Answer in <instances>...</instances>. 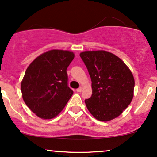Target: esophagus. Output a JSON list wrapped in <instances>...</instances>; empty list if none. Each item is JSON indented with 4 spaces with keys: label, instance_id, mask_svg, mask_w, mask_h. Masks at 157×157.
I'll return each mask as SVG.
<instances>
[{
    "label": "esophagus",
    "instance_id": "esophagus-1",
    "mask_svg": "<svg viewBox=\"0 0 157 157\" xmlns=\"http://www.w3.org/2000/svg\"><path fill=\"white\" fill-rule=\"evenodd\" d=\"M82 91V87L81 86V87L78 88V89H76V92H78V93H80V92Z\"/></svg>",
    "mask_w": 157,
    "mask_h": 157
}]
</instances>
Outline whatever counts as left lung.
Returning a JSON list of instances; mask_svg holds the SVG:
<instances>
[{
  "label": "left lung",
  "mask_w": 157,
  "mask_h": 157,
  "mask_svg": "<svg viewBox=\"0 0 157 157\" xmlns=\"http://www.w3.org/2000/svg\"><path fill=\"white\" fill-rule=\"evenodd\" d=\"M80 56L92 81L93 94L85 100L86 108L100 121L116 118L133 99L132 71L118 56L103 50L83 51Z\"/></svg>",
  "instance_id": "obj_1"
}]
</instances>
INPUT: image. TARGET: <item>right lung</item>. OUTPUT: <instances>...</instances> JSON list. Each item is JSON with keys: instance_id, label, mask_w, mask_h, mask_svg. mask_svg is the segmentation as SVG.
<instances>
[{"instance_id": "obj_1", "label": "right lung", "mask_w": 157, "mask_h": 157, "mask_svg": "<svg viewBox=\"0 0 157 157\" xmlns=\"http://www.w3.org/2000/svg\"><path fill=\"white\" fill-rule=\"evenodd\" d=\"M74 57L72 51L53 49L29 65L20 85L22 97L37 117H56L71 98L73 92L67 86V68Z\"/></svg>"}]
</instances>
